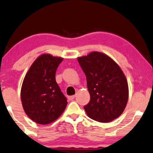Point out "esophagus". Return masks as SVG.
Returning a JSON list of instances; mask_svg holds the SVG:
<instances>
[{
    "mask_svg": "<svg viewBox=\"0 0 153 153\" xmlns=\"http://www.w3.org/2000/svg\"><path fill=\"white\" fill-rule=\"evenodd\" d=\"M74 98H75V96H71L68 97V99L69 100V101H72V100L74 99Z\"/></svg>",
    "mask_w": 153,
    "mask_h": 153,
    "instance_id": "esophagus-1",
    "label": "esophagus"
}]
</instances>
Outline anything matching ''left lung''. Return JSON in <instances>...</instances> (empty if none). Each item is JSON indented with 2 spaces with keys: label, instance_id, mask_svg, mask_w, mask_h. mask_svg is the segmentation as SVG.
<instances>
[{
  "label": "left lung",
  "instance_id": "obj_1",
  "mask_svg": "<svg viewBox=\"0 0 153 153\" xmlns=\"http://www.w3.org/2000/svg\"><path fill=\"white\" fill-rule=\"evenodd\" d=\"M85 72L90 102L84 106L88 117L109 123L120 116L128 99V85L119 65L111 57L92 52L77 58Z\"/></svg>",
  "mask_w": 153,
  "mask_h": 153
}]
</instances>
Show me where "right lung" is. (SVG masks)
<instances>
[{"label":"right lung","mask_w":153,"mask_h":153,"mask_svg":"<svg viewBox=\"0 0 153 153\" xmlns=\"http://www.w3.org/2000/svg\"><path fill=\"white\" fill-rule=\"evenodd\" d=\"M63 58L43 54L36 59L25 76L21 101L25 112L33 122L51 123L62 114L67 99L55 80V73Z\"/></svg>","instance_id":"1"}]
</instances>
